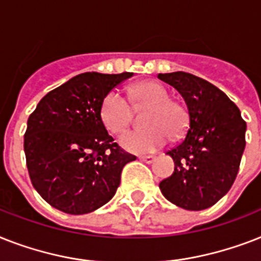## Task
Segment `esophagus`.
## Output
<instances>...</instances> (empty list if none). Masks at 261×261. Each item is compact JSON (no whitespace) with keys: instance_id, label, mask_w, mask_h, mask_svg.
I'll return each mask as SVG.
<instances>
[{"instance_id":"obj_1","label":"esophagus","mask_w":261,"mask_h":261,"mask_svg":"<svg viewBox=\"0 0 261 261\" xmlns=\"http://www.w3.org/2000/svg\"><path fill=\"white\" fill-rule=\"evenodd\" d=\"M139 160L143 161V162H146V164H151L152 161L155 160V156H152V155H141V156H139Z\"/></svg>"}]
</instances>
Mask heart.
I'll list each match as a JSON object with an SVG mask.
<instances>
[{"label": "heart", "mask_w": 261, "mask_h": 261, "mask_svg": "<svg viewBox=\"0 0 261 261\" xmlns=\"http://www.w3.org/2000/svg\"><path fill=\"white\" fill-rule=\"evenodd\" d=\"M134 106H150L143 118L145 128L128 131L120 139L127 151L151 152L166 145L170 135L179 137L188 126V112L178 101L171 100L169 91L156 82H141L130 90ZM100 119L110 133L122 134L131 122V106L119 91H110L100 103Z\"/></svg>", "instance_id": "1"}]
</instances>
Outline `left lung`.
<instances>
[{"instance_id":"1","label":"left lung","mask_w":261,"mask_h":261,"mask_svg":"<svg viewBox=\"0 0 261 261\" xmlns=\"http://www.w3.org/2000/svg\"><path fill=\"white\" fill-rule=\"evenodd\" d=\"M158 79L182 95L189 116L184 141L166 152L174 161V171L160 182V189L177 206L202 211L233 185L247 123L237 106L212 83L186 72L160 73Z\"/></svg>"}]
</instances>
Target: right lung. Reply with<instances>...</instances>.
<instances>
[{
    "label": "right lung",
    "mask_w": 261,
    "mask_h": 261,
    "mask_svg": "<svg viewBox=\"0 0 261 261\" xmlns=\"http://www.w3.org/2000/svg\"><path fill=\"white\" fill-rule=\"evenodd\" d=\"M131 72H86L42 97L28 119L24 151L32 185L68 215H86L107 204L124 165L137 156L120 149L100 119L103 97Z\"/></svg>",
    "instance_id": "right-lung-1"
}]
</instances>
